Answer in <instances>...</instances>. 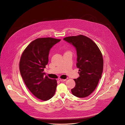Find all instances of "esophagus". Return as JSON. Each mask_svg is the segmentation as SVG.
I'll use <instances>...</instances> for the list:
<instances>
[{
  "label": "esophagus",
  "instance_id": "34e87169",
  "mask_svg": "<svg viewBox=\"0 0 125 125\" xmlns=\"http://www.w3.org/2000/svg\"><path fill=\"white\" fill-rule=\"evenodd\" d=\"M58 80L59 81H61V82H63V81H65L66 80V79H61V78H59Z\"/></svg>",
  "mask_w": 125,
  "mask_h": 125
}]
</instances>
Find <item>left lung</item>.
<instances>
[{"mask_svg":"<svg viewBox=\"0 0 125 125\" xmlns=\"http://www.w3.org/2000/svg\"><path fill=\"white\" fill-rule=\"evenodd\" d=\"M63 40L72 44L77 53L79 76L73 79L75 86L72 93L77 97H87L96 88L101 78L104 67L102 54L95 43L86 36H68Z\"/></svg>","mask_w":125,"mask_h":125,"instance_id":"obj_1","label":"left lung"}]
</instances>
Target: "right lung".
Listing matches in <instances>:
<instances>
[{"instance_id": "1", "label": "right lung", "mask_w": 125, "mask_h": 125, "mask_svg": "<svg viewBox=\"0 0 125 125\" xmlns=\"http://www.w3.org/2000/svg\"><path fill=\"white\" fill-rule=\"evenodd\" d=\"M60 41L52 37L36 39L28 45L21 57L19 68L23 81L31 93L42 101L51 99L56 91V80L46 76L44 68L48 63L50 50Z\"/></svg>"}]
</instances>
